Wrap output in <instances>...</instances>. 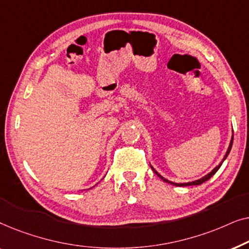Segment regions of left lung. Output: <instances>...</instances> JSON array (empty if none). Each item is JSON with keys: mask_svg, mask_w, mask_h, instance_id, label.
Instances as JSON below:
<instances>
[{"mask_svg": "<svg viewBox=\"0 0 249 249\" xmlns=\"http://www.w3.org/2000/svg\"><path fill=\"white\" fill-rule=\"evenodd\" d=\"M232 142H233V136H232V137H231V142H230L229 148H228V151H227V154H226V155H224V159L222 160V162H221V163H220V164L216 166V168H214V169L212 170V171H211V172L209 173V175H206L205 177H203V178H200V179H198V180H195V181H193V182H186V183H176V182L169 181V180H166L165 178H163V177H162L161 175H160V173H158V172H156V171H155V170H154V169H153V166H151V168H152V170H153V171H154V172L156 173V175H158V177H160V178H161V179L163 180V181H164V182H169V183H171V185H175V186H180V187H181V186H182V187H185V186L200 185V183H203V182H205V181H207V180H209V179L211 178V177H213L214 175H215V172L217 171V170H219V169H220V166H221V165H222V163H223V161H224V160H226V159H227V156H228V154H229V153H230V151H231V147H232Z\"/></svg>", "mask_w": 249, "mask_h": 249, "instance_id": "1", "label": "left lung"}]
</instances>
